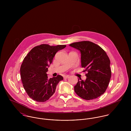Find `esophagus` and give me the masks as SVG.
<instances>
[{"label": "esophagus", "instance_id": "1", "mask_svg": "<svg viewBox=\"0 0 131 131\" xmlns=\"http://www.w3.org/2000/svg\"><path fill=\"white\" fill-rule=\"evenodd\" d=\"M69 75H66L63 76L64 79H68V78H69Z\"/></svg>", "mask_w": 131, "mask_h": 131}]
</instances>
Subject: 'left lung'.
Wrapping results in <instances>:
<instances>
[{
    "mask_svg": "<svg viewBox=\"0 0 131 131\" xmlns=\"http://www.w3.org/2000/svg\"><path fill=\"white\" fill-rule=\"evenodd\" d=\"M70 46L80 51L82 67L87 72L85 81L78 80L74 87L75 93L87 100L97 98L105 92L111 80L108 56L101 47L90 41L75 42Z\"/></svg>",
    "mask_w": 131,
    "mask_h": 131,
    "instance_id": "left-lung-1",
    "label": "left lung"
}]
</instances>
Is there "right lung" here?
Instances as JSON below:
<instances>
[{"label":"right lung","mask_w":131,"mask_h":131,"mask_svg":"<svg viewBox=\"0 0 131 131\" xmlns=\"http://www.w3.org/2000/svg\"><path fill=\"white\" fill-rule=\"evenodd\" d=\"M66 45L41 44L32 48L23 61L20 73L23 87L29 96L37 102H45L54 93L63 77L57 75L49 79L46 73L56 52Z\"/></svg>","instance_id":"right-lung-1"}]
</instances>
